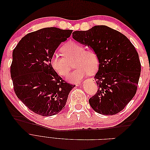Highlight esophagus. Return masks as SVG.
Wrapping results in <instances>:
<instances>
[{"mask_svg":"<svg viewBox=\"0 0 150 150\" xmlns=\"http://www.w3.org/2000/svg\"><path fill=\"white\" fill-rule=\"evenodd\" d=\"M88 80L91 81V82H95V79H94V78H89Z\"/></svg>","mask_w":150,"mask_h":150,"instance_id":"obj_1","label":"esophagus"}]
</instances>
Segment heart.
<instances>
[{"instance_id":"heart-1","label":"heart","mask_w":150,"mask_h":150,"mask_svg":"<svg viewBox=\"0 0 150 150\" xmlns=\"http://www.w3.org/2000/svg\"><path fill=\"white\" fill-rule=\"evenodd\" d=\"M62 55L54 54L51 64L57 73L63 77L69 75L72 69V63L76 69L69 76L68 80L78 83L88 72L93 74L98 69L99 59L97 52L94 49H86L82 44L76 42H69L61 48Z\"/></svg>"}]
</instances>
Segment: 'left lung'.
Segmentation results:
<instances>
[{
    "label": "left lung",
    "mask_w": 150,
    "mask_h": 150,
    "mask_svg": "<svg viewBox=\"0 0 150 150\" xmlns=\"http://www.w3.org/2000/svg\"><path fill=\"white\" fill-rule=\"evenodd\" d=\"M72 34L73 39L94 49L99 56V70L94 77L98 89L89 99L91 106L103 115L120 112L137 91L141 63L134 46L124 34L106 25Z\"/></svg>",
    "instance_id": "1"
}]
</instances>
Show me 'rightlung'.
<instances>
[{"mask_svg":"<svg viewBox=\"0 0 150 150\" xmlns=\"http://www.w3.org/2000/svg\"><path fill=\"white\" fill-rule=\"evenodd\" d=\"M72 30L47 28L29 33L12 53L11 76L17 97L35 114L57 115L65 107L74 85L67 83L52 68L51 60Z\"/></svg>","mask_w":150,"mask_h":150,"instance_id":"right-lung-1","label":"right lung"}]
</instances>
